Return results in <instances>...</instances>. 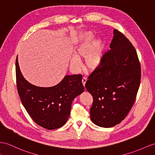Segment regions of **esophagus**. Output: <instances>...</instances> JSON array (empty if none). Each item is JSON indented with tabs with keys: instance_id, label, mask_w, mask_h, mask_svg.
I'll list each match as a JSON object with an SVG mask.
<instances>
[{
	"instance_id": "34e87169",
	"label": "esophagus",
	"mask_w": 155,
	"mask_h": 155,
	"mask_svg": "<svg viewBox=\"0 0 155 155\" xmlns=\"http://www.w3.org/2000/svg\"><path fill=\"white\" fill-rule=\"evenodd\" d=\"M86 81H87V78H85V77L83 78H82V84H83V85H84V87H85V85Z\"/></svg>"
}]
</instances>
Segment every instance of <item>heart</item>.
<instances>
[{
    "mask_svg": "<svg viewBox=\"0 0 155 155\" xmlns=\"http://www.w3.org/2000/svg\"><path fill=\"white\" fill-rule=\"evenodd\" d=\"M103 41L95 40L93 33H87L79 41L74 49V55L70 59V66L74 70L80 67V59L85 58V67L89 71H95L103 65Z\"/></svg>",
    "mask_w": 155,
    "mask_h": 155,
    "instance_id": "obj_1",
    "label": "heart"
}]
</instances>
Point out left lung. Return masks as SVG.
<instances>
[{
	"instance_id": "8db88e82",
	"label": "left lung",
	"mask_w": 155,
	"mask_h": 155,
	"mask_svg": "<svg viewBox=\"0 0 155 155\" xmlns=\"http://www.w3.org/2000/svg\"><path fill=\"white\" fill-rule=\"evenodd\" d=\"M110 50L103 65L89 75L85 87L93 97L90 118L95 125L111 127L130 111L140 85L141 66L135 48L123 34L114 30Z\"/></svg>"
}]
</instances>
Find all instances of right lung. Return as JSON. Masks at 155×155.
<instances>
[{
	"instance_id": "right-lung-1",
	"label": "right lung",
	"mask_w": 155,
	"mask_h": 155,
	"mask_svg": "<svg viewBox=\"0 0 155 155\" xmlns=\"http://www.w3.org/2000/svg\"><path fill=\"white\" fill-rule=\"evenodd\" d=\"M16 84L22 104L39 126L49 130L61 127L70 114L73 100L84 91L81 75H68L59 84L41 87L30 84L16 61Z\"/></svg>"
}]
</instances>
